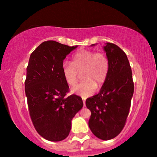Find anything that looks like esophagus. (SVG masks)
Instances as JSON below:
<instances>
[{
  "label": "esophagus",
  "instance_id": "1",
  "mask_svg": "<svg viewBox=\"0 0 157 157\" xmlns=\"http://www.w3.org/2000/svg\"><path fill=\"white\" fill-rule=\"evenodd\" d=\"M82 99H83V106H85V105H86V100H85V98H82Z\"/></svg>",
  "mask_w": 157,
  "mask_h": 157
}]
</instances>
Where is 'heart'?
<instances>
[{
  "instance_id": "obj_1",
  "label": "heart",
  "mask_w": 157,
  "mask_h": 157,
  "mask_svg": "<svg viewBox=\"0 0 157 157\" xmlns=\"http://www.w3.org/2000/svg\"><path fill=\"white\" fill-rule=\"evenodd\" d=\"M110 70V62L102 51L83 49L75 53L72 62L63 61L62 73L66 83L74 86L82 74L83 81L72 89L73 93L82 97L92 95L96 87L100 88L106 82Z\"/></svg>"
}]
</instances>
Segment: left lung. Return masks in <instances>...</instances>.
Instances as JSON below:
<instances>
[{"label": "left lung", "mask_w": 157, "mask_h": 157, "mask_svg": "<svg viewBox=\"0 0 157 157\" xmlns=\"http://www.w3.org/2000/svg\"><path fill=\"white\" fill-rule=\"evenodd\" d=\"M110 70L99 93L86 101L91 114L89 126L98 139L109 140L118 136L125 126L134 85L129 61L124 51L112 43L104 46Z\"/></svg>", "instance_id": "obj_1"}]
</instances>
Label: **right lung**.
Wrapping results in <instances>:
<instances>
[{
	"label": "right lung",
	"instance_id": "obj_1",
	"mask_svg": "<svg viewBox=\"0 0 157 157\" xmlns=\"http://www.w3.org/2000/svg\"><path fill=\"white\" fill-rule=\"evenodd\" d=\"M76 47L47 40L30 56L25 81L28 107L36 130L46 140L65 139L83 107L80 96H66L69 87L62 73L63 61Z\"/></svg>",
	"mask_w": 157,
	"mask_h": 157
}]
</instances>
